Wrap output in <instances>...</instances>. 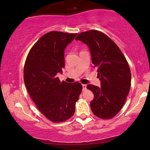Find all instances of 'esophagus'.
Returning <instances> with one entry per match:
<instances>
[{"mask_svg":"<svg viewBox=\"0 0 150 150\" xmlns=\"http://www.w3.org/2000/svg\"><path fill=\"white\" fill-rule=\"evenodd\" d=\"M82 87H83V91H85L86 90V88H87V85H82Z\"/></svg>","mask_w":150,"mask_h":150,"instance_id":"esophagus-1","label":"esophagus"}]
</instances>
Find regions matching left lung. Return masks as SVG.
Listing matches in <instances>:
<instances>
[{
	"instance_id": "1",
	"label": "left lung",
	"mask_w": 150,
	"mask_h": 150,
	"mask_svg": "<svg viewBox=\"0 0 150 150\" xmlns=\"http://www.w3.org/2000/svg\"><path fill=\"white\" fill-rule=\"evenodd\" d=\"M75 40L89 48L100 81V88L93 85L87 87L95 96L91 102V110L100 118H113L122 108L131 86V72L126 57L115 43L100 31L81 32Z\"/></svg>"
}]
</instances>
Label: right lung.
Segmentation results:
<instances>
[{"mask_svg": "<svg viewBox=\"0 0 150 150\" xmlns=\"http://www.w3.org/2000/svg\"><path fill=\"white\" fill-rule=\"evenodd\" d=\"M77 34L50 32L33 45L24 69V80L30 97L45 117L62 122L74 115L82 91L81 83L61 82L57 77L65 67L64 51Z\"/></svg>", "mask_w": 150, "mask_h": 150, "instance_id": "1", "label": "right lung"}]
</instances>
